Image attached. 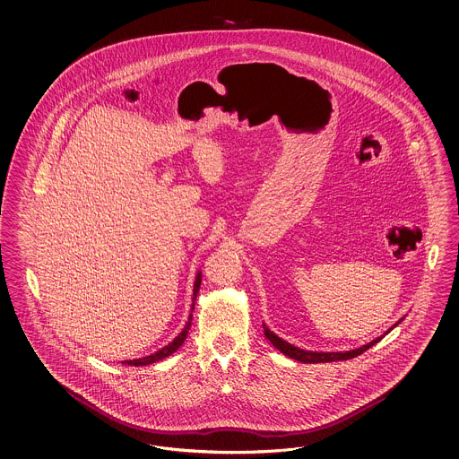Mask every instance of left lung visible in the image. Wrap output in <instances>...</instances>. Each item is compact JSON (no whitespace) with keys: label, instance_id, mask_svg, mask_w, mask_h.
I'll use <instances>...</instances> for the list:
<instances>
[{"label":"left lung","instance_id":"left-lung-1","mask_svg":"<svg viewBox=\"0 0 459 459\" xmlns=\"http://www.w3.org/2000/svg\"><path fill=\"white\" fill-rule=\"evenodd\" d=\"M392 330V328H390ZM390 330L386 332V333H390ZM264 332H265V336L269 338L270 343L273 345V347L280 350L283 355H287V357L293 358V359H297V361H302V363H328V361H342V359H350V358L358 357V355H361L363 351H367L368 348L373 347L375 343H378L383 336L380 338H377V340H373V342H369L367 345H363V347L357 348V350H350V351H343V353H338V351H332V353H324V351H305V350H300V348L293 347L290 343H287L285 340H281L279 336L275 335L273 332H270L269 328L264 325Z\"/></svg>","mask_w":459,"mask_h":459}]
</instances>
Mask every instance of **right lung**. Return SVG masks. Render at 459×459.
<instances>
[{
    "label": "right lung",
    "instance_id": "obj_1",
    "mask_svg": "<svg viewBox=\"0 0 459 459\" xmlns=\"http://www.w3.org/2000/svg\"><path fill=\"white\" fill-rule=\"evenodd\" d=\"M201 280L202 275L199 273L197 275V279H195V283H194V299H192V302H195V299H197V291H199V287H201ZM190 310H194V303H192V308ZM190 324H192V313H190L189 322L186 324L184 326V330L180 332L179 335L174 338V342H170L168 347L162 348V350H159L156 353H152V355H149V357L144 358H137V359H127V361H123L124 365H129V367H144V365H151V363H156V361H160V359H164V358H168L169 355H172L178 348L184 343V340L187 338V333H189Z\"/></svg>",
    "mask_w": 459,
    "mask_h": 459
}]
</instances>
